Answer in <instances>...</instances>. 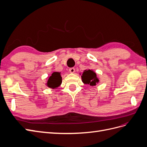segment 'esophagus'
I'll return each mask as SVG.
<instances>
[{
  "label": "esophagus",
  "mask_w": 147,
  "mask_h": 147,
  "mask_svg": "<svg viewBox=\"0 0 147 147\" xmlns=\"http://www.w3.org/2000/svg\"><path fill=\"white\" fill-rule=\"evenodd\" d=\"M75 68H70L69 69V72H70V73H72V74H74V72H75Z\"/></svg>",
  "instance_id": "esophagus-1"
}]
</instances>
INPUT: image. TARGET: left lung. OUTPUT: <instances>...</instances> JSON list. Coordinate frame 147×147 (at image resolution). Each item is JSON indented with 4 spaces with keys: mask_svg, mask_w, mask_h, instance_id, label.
Here are the masks:
<instances>
[{
    "mask_svg": "<svg viewBox=\"0 0 147 147\" xmlns=\"http://www.w3.org/2000/svg\"><path fill=\"white\" fill-rule=\"evenodd\" d=\"M80 75H81V74H80ZM81 77L84 84H89L91 86H96L97 83L99 82V80L97 77L96 73L92 69H86L84 70Z\"/></svg>",
    "mask_w": 147,
    "mask_h": 147,
    "instance_id": "obj_1",
    "label": "left lung"
}]
</instances>
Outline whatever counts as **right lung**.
<instances>
[{"label": "right lung", "mask_w": 147, "mask_h": 147, "mask_svg": "<svg viewBox=\"0 0 147 147\" xmlns=\"http://www.w3.org/2000/svg\"><path fill=\"white\" fill-rule=\"evenodd\" d=\"M62 83V77L61 72H55L50 76L48 77L47 83L46 85L47 87L51 89H56L58 88Z\"/></svg>", "instance_id": "right-lung-1"}]
</instances>
